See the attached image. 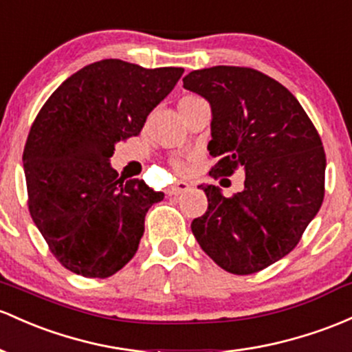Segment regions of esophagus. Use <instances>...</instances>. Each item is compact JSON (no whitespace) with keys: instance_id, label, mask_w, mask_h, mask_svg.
<instances>
[{"instance_id":"34e87169","label":"esophagus","mask_w":352,"mask_h":352,"mask_svg":"<svg viewBox=\"0 0 352 352\" xmlns=\"http://www.w3.org/2000/svg\"><path fill=\"white\" fill-rule=\"evenodd\" d=\"M188 188H190V185L187 182H177L168 188V195H179L182 194V192H187Z\"/></svg>"}]
</instances>
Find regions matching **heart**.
Instances as JSON below:
<instances>
[{
	"instance_id": "b5f03b06",
	"label": "heart",
	"mask_w": 352,
	"mask_h": 352,
	"mask_svg": "<svg viewBox=\"0 0 352 352\" xmlns=\"http://www.w3.org/2000/svg\"><path fill=\"white\" fill-rule=\"evenodd\" d=\"M184 98H192V95H188V96H184ZM173 168L175 170H179V172H182V170L185 168V162H182V160H173Z\"/></svg>"
}]
</instances>
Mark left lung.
<instances>
[{
    "mask_svg": "<svg viewBox=\"0 0 352 352\" xmlns=\"http://www.w3.org/2000/svg\"><path fill=\"white\" fill-rule=\"evenodd\" d=\"M184 88L208 100L217 164L208 175L245 172L244 190L223 197L199 185L208 207L192 232L215 264L249 276L287 256L324 200L326 153L314 123L296 96L270 76L247 67L195 69Z\"/></svg>",
    "mask_w": 352,
    "mask_h": 352,
    "instance_id": "obj_1",
    "label": "left lung"
}]
</instances>
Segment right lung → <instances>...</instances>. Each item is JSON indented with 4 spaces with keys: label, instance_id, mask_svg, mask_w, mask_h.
Here are the masks:
<instances>
[{
    "label": "right lung",
    "instance_id": "right-lung-1",
    "mask_svg": "<svg viewBox=\"0 0 352 352\" xmlns=\"http://www.w3.org/2000/svg\"><path fill=\"white\" fill-rule=\"evenodd\" d=\"M184 68L102 60L73 73L38 111L25 150L28 208L56 261L83 277L113 276L137 252L145 215L164 199L108 164L137 137Z\"/></svg>",
    "mask_w": 352,
    "mask_h": 352
}]
</instances>
